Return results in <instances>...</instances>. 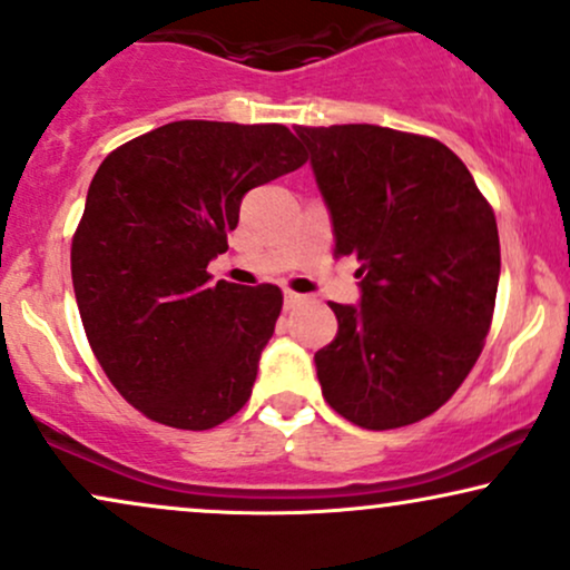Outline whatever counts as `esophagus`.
Returning a JSON list of instances; mask_svg holds the SVG:
<instances>
[{"label":"esophagus","instance_id":"1","mask_svg":"<svg viewBox=\"0 0 570 570\" xmlns=\"http://www.w3.org/2000/svg\"><path fill=\"white\" fill-rule=\"evenodd\" d=\"M305 303V294H297V292H284V305L289 307H297V305H303Z\"/></svg>","mask_w":570,"mask_h":570}]
</instances>
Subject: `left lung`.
Segmentation results:
<instances>
[{
  "label": "left lung",
  "mask_w": 570,
  "mask_h": 570,
  "mask_svg": "<svg viewBox=\"0 0 570 570\" xmlns=\"http://www.w3.org/2000/svg\"><path fill=\"white\" fill-rule=\"evenodd\" d=\"M355 255L361 305H337L315 353L321 393L366 430L430 416L468 380L491 328L499 230L470 169L441 140L376 125L294 127Z\"/></svg>",
  "instance_id": "1"
}]
</instances>
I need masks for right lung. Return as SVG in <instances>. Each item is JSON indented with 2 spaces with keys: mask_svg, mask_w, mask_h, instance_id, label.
I'll list each match as a JSON object with an SVG mask.
<instances>
[{
  "mask_svg": "<svg viewBox=\"0 0 570 570\" xmlns=\"http://www.w3.org/2000/svg\"><path fill=\"white\" fill-rule=\"evenodd\" d=\"M284 125L185 119L102 159L71 242L73 294L95 358L148 420L212 430L249 401L278 286L209 284L246 190L303 167Z\"/></svg>",
  "mask_w": 570,
  "mask_h": 570,
  "instance_id": "right-lung-1",
  "label": "right lung"
}]
</instances>
